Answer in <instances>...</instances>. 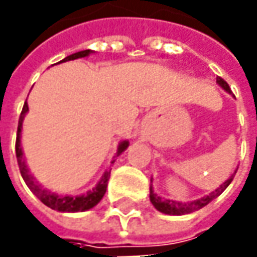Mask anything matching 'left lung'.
<instances>
[{"label": "left lung", "mask_w": 257, "mask_h": 257, "mask_svg": "<svg viewBox=\"0 0 257 257\" xmlns=\"http://www.w3.org/2000/svg\"><path fill=\"white\" fill-rule=\"evenodd\" d=\"M216 82L223 89H225L226 92L230 93V88H229V85L226 82L225 79H222L220 76L216 78ZM234 171L232 175H230V178L225 182V183H222L216 190H213L209 196H203V198H200V199L196 200H192V202H175V200H169V199H164V198H161V196H158L155 192L152 190V186H151V193H149V199L152 202V205L155 206V209H158L159 212H162V213H166V215H176V216H179V215H185V213H190V212H195V210H199L203 206H206L209 202H212L213 199H216L217 196L223 192V190L230 185V182L233 181L234 178Z\"/></svg>", "instance_id": "obj_1"}]
</instances>
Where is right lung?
Returning a JSON list of instances; mask_svg holds the SVG:
<instances>
[{
	"label": "right lung",
	"instance_id": "1",
	"mask_svg": "<svg viewBox=\"0 0 257 257\" xmlns=\"http://www.w3.org/2000/svg\"><path fill=\"white\" fill-rule=\"evenodd\" d=\"M93 51L91 49H85V51H79L75 52L69 57L64 58L61 62H65V61H72V59H78V58L88 57L89 54H92ZM59 64V62H58ZM28 112V103L25 101L24 103L23 112L20 115V120H18V131H17V142H15V155H17V161H18V166H20V172L23 179L27 183V186L31 189V192L38 198V199L47 205L48 208L58 210V212H84L88 209L93 208L95 205L99 203V200L103 198L105 192H106V186H108V181H109V176H111V171H106V172L102 175L101 181L98 182V185L93 188L92 190H88L84 195H78V196H68V195H58L54 193L48 189H44L38 182L35 181V178L32 176L28 166L25 164V159H24L23 148H21V129H23V120L25 118V113ZM129 146L128 141H122L118 146V152L116 156H119L126 148ZM115 162V159L112 161V164Z\"/></svg>",
	"mask_w": 257,
	"mask_h": 257
}]
</instances>
